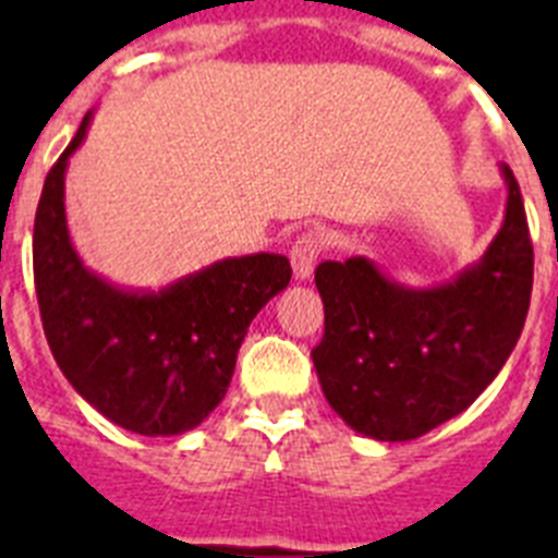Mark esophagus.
Masks as SVG:
<instances>
[{"instance_id": "esophagus-1", "label": "esophagus", "mask_w": 558, "mask_h": 558, "mask_svg": "<svg viewBox=\"0 0 558 558\" xmlns=\"http://www.w3.org/2000/svg\"><path fill=\"white\" fill-rule=\"evenodd\" d=\"M324 251V236L322 231H304L299 240L293 243V248H290V263H293V274L299 282H304V279H310L315 270V263H318V256H322Z\"/></svg>"}]
</instances>
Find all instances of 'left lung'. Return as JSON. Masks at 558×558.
<instances>
[{
	"instance_id": "8db88e82",
	"label": "left lung",
	"mask_w": 558,
	"mask_h": 558,
	"mask_svg": "<svg viewBox=\"0 0 558 558\" xmlns=\"http://www.w3.org/2000/svg\"><path fill=\"white\" fill-rule=\"evenodd\" d=\"M500 231L475 265L436 288L393 282L366 256L322 263L324 338L313 349L318 383L352 430L411 441L475 402L506 366L529 315L534 245L520 184Z\"/></svg>"
}]
</instances>
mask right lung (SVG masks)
Instances as JSON below:
<instances>
[{
	"label": "right lung",
	"instance_id": "obj_1",
	"mask_svg": "<svg viewBox=\"0 0 558 558\" xmlns=\"http://www.w3.org/2000/svg\"><path fill=\"white\" fill-rule=\"evenodd\" d=\"M92 111L44 181L33 276L44 335L88 405L140 436L198 427L226 397L256 313L288 288V256H231L161 290H128L88 270L69 240L63 179Z\"/></svg>",
	"mask_w": 558,
	"mask_h": 558
}]
</instances>
